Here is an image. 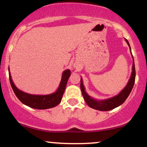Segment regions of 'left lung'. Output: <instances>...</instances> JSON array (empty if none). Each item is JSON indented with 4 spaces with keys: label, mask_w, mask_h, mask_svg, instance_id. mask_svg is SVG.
I'll use <instances>...</instances> for the list:
<instances>
[{
    "label": "left lung",
    "mask_w": 147,
    "mask_h": 147,
    "mask_svg": "<svg viewBox=\"0 0 147 147\" xmlns=\"http://www.w3.org/2000/svg\"><path fill=\"white\" fill-rule=\"evenodd\" d=\"M124 39H125L126 43L129 45L130 50H131V54L133 58V63L132 65V72H131V77H130L129 82H128L126 86L124 88V89L118 95L111 97V98L102 99V100H97V99L92 98V97H90L86 92L85 88H84L83 84V80H82V78L81 77L80 88L81 90H82V95H83L84 100L86 101V104L90 108H92V109L101 111H107L112 110V109H115V108L120 106L121 104H122L123 103L125 102V100L129 97V94L131 93V90H132L133 87L135 84V80H136V69H135L134 59H133V57L132 55V53H131V47H130L129 41L126 38H124Z\"/></svg>",
    "instance_id": "8db88e82"
}]
</instances>
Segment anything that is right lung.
I'll return each mask as SVG.
<instances>
[{
  "label": "right lung",
  "mask_w": 147,
  "mask_h": 147,
  "mask_svg": "<svg viewBox=\"0 0 147 147\" xmlns=\"http://www.w3.org/2000/svg\"><path fill=\"white\" fill-rule=\"evenodd\" d=\"M8 70H9V82L15 95L23 104L35 109H51L59 104L61 101L64 91L66 87L67 82H68L69 77L70 76V72H71L69 69L64 70L62 73L61 79L59 86L57 91H55L53 93L49 94V95H32V94L27 93V92L19 90L13 82L9 72V68Z\"/></svg>",
  "instance_id": "right-lung-1"
}]
</instances>
